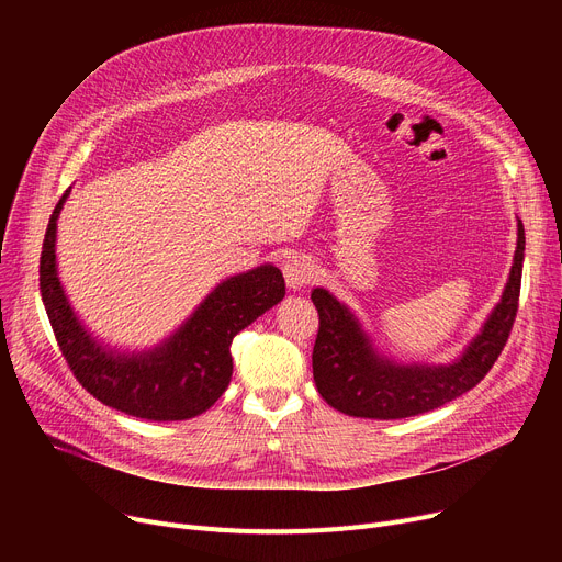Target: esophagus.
<instances>
[{
  "instance_id": "34e87169",
  "label": "esophagus",
  "mask_w": 562,
  "mask_h": 562,
  "mask_svg": "<svg viewBox=\"0 0 562 562\" xmlns=\"http://www.w3.org/2000/svg\"><path fill=\"white\" fill-rule=\"evenodd\" d=\"M282 271L289 289H303L314 278V261L307 255H293L286 259Z\"/></svg>"
}]
</instances>
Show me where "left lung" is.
I'll return each instance as SVG.
<instances>
[{"instance_id": "8db88e82", "label": "left lung", "mask_w": 562, "mask_h": 562, "mask_svg": "<svg viewBox=\"0 0 562 562\" xmlns=\"http://www.w3.org/2000/svg\"><path fill=\"white\" fill-rule=\"evenodd\" d=\"M517 234L515 263L504 299L487 318L483 333L449 367H398L375 358L352 314L326 289H314L318 333L312 369L323 401L350 417L403 419L424 415L474 390L498 360L515 326L526 244L521 223Z\"/></svg>"}]
</instances>
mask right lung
Returning <instances> with one entry per match:
<instances>
[{"mask_svg": "<svg viewBox=\"0 0 562 562\" xmlns=\"http://www.w3.org/2000/svg\"><path fill=\"white\" fill-rule=\"evenodd\" d=\"M70 191L54 206L41 252V296L58 348L79 385L100 403L150 422L202 415L227 390L232 339L284 299L276 266L229 278L161 348L143 356H113L79 326L56 278V218Z\"/></svg>", "mask_w": 562, "mask_h": 562, "instance_id": "add662e5", "label": "right lung"}]
</instances>
